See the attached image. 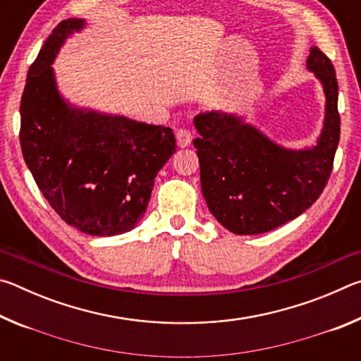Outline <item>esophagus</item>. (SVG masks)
Masks as SVG:
<instances>
[{"instance_id": "34e87169", "label": "esophagus", "mask_w": 361, "mask_h": 361, "mask_svg": "<svg viewBox=\"0 0 361 361\" xmlns=\"http://www.w3.org/2000/svg\"><path fill=\"white\" fill-rule=\"evenodd\" d=\"M191 142H192L191 132L186 130V129L176 130V143H178L180 148H186V146L191 145Z\"/></svg>"}]
</instances>
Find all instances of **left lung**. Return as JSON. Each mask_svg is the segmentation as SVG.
Returning a JSON list of instances; mask_svg holds the SVG:
<instances>
[{
	"instance_id": "8db88e82",
	"label": "left lung",
	"mask_w": 361,
	"mask_h": 361,
	"mask_svg": "<svg viewBox=\"0 0 361 361\" xmlns=\"http://www.w3.org/2000/svg\"><path fill=\"white\" fill-rule=\"evenodd\" d=\"M305 66L325 94L323 126L312 146L286 148L243 116L221 109L194 118L204 199L216 221L234 234H262L295 219L320 197L331 175L341 133L338 79L317 46Z\"/></svg>"
}]
</instances>
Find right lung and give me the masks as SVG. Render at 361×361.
<instances>
[{
	"label": "right lung",
	"instance_id": "add662e5",
	"mask_svg": "<svg viewBox=\"0 0 361 361\" xmlns=\"http://www.w3.org/2000/svg\"><path fill=\"white\" fill-rule=\"evenodd\" d=\"M84 19L60 22L30 66L20 102V146L39 191L66 224L89 235L129 232L154 178L176 151L170 127L76 106L60 94L56 62Z\"/></svg>",
	"mask_w": 361,
	"mask_h": 361
}]
</instances>
